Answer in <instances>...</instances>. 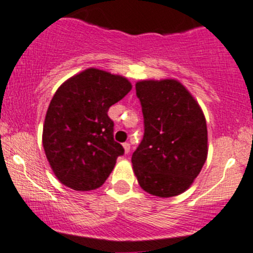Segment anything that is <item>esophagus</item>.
Listing matches in <instances>:
<instances>
[{
  "mask_svg": "<svg viewBox=\"0 0 253 253\" xmlns=\"http://www.w3.org/2000/svg\"><path fill=\"white\" fill-rule=\"evenodd\" d=\"M123 148H124V153L128 154L129 151H130V144L124 143V144H123Z\"/></svg>",
  "mask_w": 253,
  "mask_h": 253,
  "instance_id": "34e87169",
  "label": "esophagus"
}]
</instances>
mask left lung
Here are the masks:
<instances>
[{"label": "left lung", "mask_w": 253, "mask_h": 253, "mask_svg": "<svg viewBox=\"0 0 253 253\" xmlns=\"http://www.w3.org/2000/svg\"><path fill=\"white\" fill-rule=\"evenodd\" d=\"M144 115V138L131 156L144 191L158 197L182 194L208 158V126L203 109L176 79L135 84Z\"/></svg>", "instance_id": "left-lung-1"}]
</instances>
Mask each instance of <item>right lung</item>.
<instances>
[{
  "label": "right lung",
  "instance_id": "add662e5",
  "mask_svg": "<svg viewBox=\"0 0 253 253\" xmlns=\"http://www.w3.org/2000/svg\"><path fill=\"white\" fill-rule=\"evenodd\" d=\"M131 90L119 74L88 68L67 79L45 114L42 143L57 179L76 191L104 184L124 149L114 140L108 110Z\"/></svg>",
  "mask_w": 253,
  "mask_h": 253
}]
</instances>
